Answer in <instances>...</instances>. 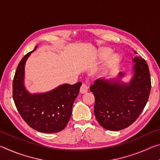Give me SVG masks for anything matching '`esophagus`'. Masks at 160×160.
<instances>
[{
  "mask_svg": "<svg viewBox=\"0 0 160 160\" xmlns=\"http://www.w3.org/2000/svg\"><path fill=\"white\" fill-rule=\"evenodd\" d=\"M88 85H86L85 84H82V86H81L80 88V92L81 94H85L86 92H88Z\"/></svg>",
  "mask_w": 160,
  "mask_h": 160,
  "instance_id": "obj_1",
  "label": "esophagus"
}]
</instances>
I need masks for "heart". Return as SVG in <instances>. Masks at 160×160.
Instances as JSON below:
<instances>
[{
  "mask_svg": "<svg viewBox=\"0 0 160 160\" xmlns=\"http://www.w3.org/2000/svg\"><path fill=\"white\" fill-rule=\"evenodd\" d=\"M112 48L109 47H104L99 50V58L100 59L106 58L110 54L112 53ZM121 61V56L118 53H113L106 59L102 66V71L109 72L115 68Z\"/></svg>",
  "mask_w": 160,
  "mask_h": 160,
  "instance_id": "b5f03b06",
  "label": "heart"
}]
</instances>
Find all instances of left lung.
Returning <instances> with one entry per match:
<instances>
[{
    "instance_id": "8db88e82",
    "label": "left lung",
    "mask_w": 160,
    "mask_h": 160,
    "mask_svg": "<svg viewBox=\"0 0 160 160\" xmlns=\"http://www.w3.org/2000/svg\"><path fill=\"white\" fill-rule=\"evenodd\" d=\"M128 82L123 78L130 74L119 72L114 78L97 79L90 87L95 97L94 112L99 123L109 131H118L134 123L144 109L150 96L151 80L146 61L137 56Z\"/></svg>"
}]
</instances>
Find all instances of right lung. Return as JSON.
Returning <instances> with one entry per match:
<instances>
[{
    "label": "right lung",
    "instance_id": "1",
    "mask_svg": "<svg viewBox=\"0 0 160 160\" xmlns=\"http://www.w3.org/2000/svg\"><path fill=\"white\" fill-rule=\"evenodd\" d=\"M37 48L24 56L18 65L12 83L13 99L20 114L31 128L45 133L60 132L68 123L82 83L63 84L46 92H29L25 85V68Z\"/></svg>",
    "mask_w": 160,
    "mask_h": 160
}]
</instances>
